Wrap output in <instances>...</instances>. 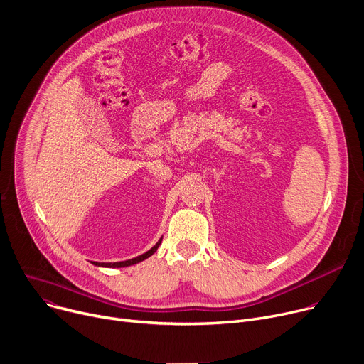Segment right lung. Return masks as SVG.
<instances>
[{
  "label": "right lung",
  "instance_id": "1",
  "mask_svg": "<svg viewBox=\"0 0 364 364\" xmlns=\"http://www.w3.org/2000/svg\"><path fill=\"white\" fill-rule=\"evenodd\" d=\"M161 241H162V238H159V241H158L149 251H146L145 254H142V255H139V257H136V258L126 259V261H117V262H97V261H92V264H94V266H98V267H110V269H120V267L134 266V264H138V262L146 259L148 257H151V255L158 250V247L161 245Z\"/></svg>",
  "mask_w": 364,
  "mask_h": 364
}]
</instances>
